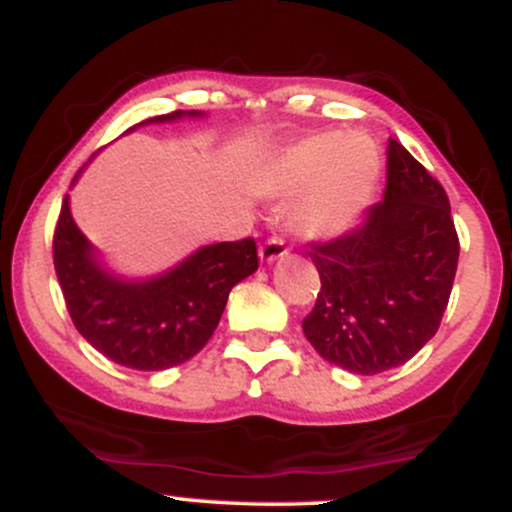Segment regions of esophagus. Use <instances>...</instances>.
Listing matches in <instances>:
<instances>
[{"label": "esophagus", "mask_w": 512, "mask_h": 512, "mask_svg": "<svg viewBox=\"0 0 512 512\" xmlns=\"http://www.w3.org/2000/svg\"><path fill=\"white\" fill-rule=\"evenodd\" d=\"M286 255V248H284V240L279 238H269L267 243L260 245V260L264 264H272L276 260H281V257Z\"/></svg>", "instance_id": "esophagus-1"}]
</instances>
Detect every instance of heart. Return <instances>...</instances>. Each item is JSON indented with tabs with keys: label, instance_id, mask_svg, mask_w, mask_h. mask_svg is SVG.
<instances>
[{
	"label": "heart",
	"instance_id": "b5f03b06",
	"mask_svg": "<svg viewBox=\"0 0 512 512\" xmlns=\"http://www.w3.org/2000/svg\"><path fill=\"white\" fill-rule=\"evenodd\" d=\"M380 156L361 132L315 134L276 151L257 168L255 190L269 199H296L289 228L308 243L344 236L373 195Z\"/></svg>",
	"mask_w": 512,
	"mask_h": 512
}]
</instances>
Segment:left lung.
Masks as SVG:
<instances>
[{
  "mask_svg": "<svg viewBox=\"0 0 512 512\" xmlns=\"http://www.w3.org/2000/svg\"><path fill=\"white\" fill-rule=\"evenodd\" d=\"M308 255L322 289L305 337L334 366L375 375L407 363L438 332L460 240L443 185L390 139L383 202L356 231Z\"/></svg>",
  "mask_w": 512,
  "mask_h": 512,
  "instance_id": "obj_1",
  "label": "left lung"
}]
</instances>
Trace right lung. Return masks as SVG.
Segmentation results:
<instances>
[{
	"label": "right lung",
	"mask_w": 512,
	"mask_h": 512,
	"mask_svg": "<svg viewBox=\"0 0 512 512\" xmlns=\"http://www.w3.org/2000/svg\"><path fill=\"white\" fill-rule=\"evenodd\" d=\"M185 117L197 120L204 113L175 110L139 122L127 132ZM86 166L74 175L72 187ZM52 255L76 330L110 361L134 370H166L190 361L214 334L228 293L260 262L255 240L248 238L202 245L154 276L117 274L76 226L69 195L57 221Z\"/></svg>",
	"instance_id": "right-lung-1"
}]
</instances>
